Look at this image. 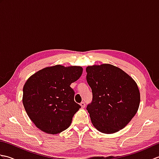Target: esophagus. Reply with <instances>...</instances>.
I'll list each match as a JSON object with an SVG mask.
<instances>
[{"label":"esophagus","mask_w":159,"mask_h":159,"mask_svg":"<svg viewBox=\"0 0 159 159\" xmlns=\"http://www.w3.org/2000/svg\"><path fill=\"white\" fill-rule=\"evenodd\" d=\"M80 107H81L82 109H83V108L85 107V103L84 102H80Z\"/></svg>","instance_id":"1"}]
</instances>
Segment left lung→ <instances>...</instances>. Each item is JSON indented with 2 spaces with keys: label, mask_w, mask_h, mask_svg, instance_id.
Masks as SVG:
<instances>
[{
  "label": "left lung",
  "mask_w": 159,
  "mask_h": 159,
  "mask_svg": "<svg viewBox=\"0 0 159 159\" xmlns=\"http://www.w3.org/2000/svg\"><path fill=\"white\" fill-rule=\"evenodd\" d=\"M86 72L93 94L87 110L93 126L106 134L122 129L139 109L140 93L136 82L124 71L111 64L88 66Z\"/></svg>",
  "instance_id": "obj_1"
}]
</instances>
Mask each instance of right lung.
Returning a JSON list of instances; mask_svg holds the SVG:
<instances>
[{
  "label": "right lung",
  "mask_w": 159,
  "mask_h": 159,
  "mask_svg": "<svg viewBox=\"0 0 159 159\" xmlns=\"http://www.w3.org/2000/svg\"><path fill=\"white\" fill-rule=\"evenodd\" d=\"M82 73L80 66L57 65L40 70L29 78L23 87L22 103L37 128L55 134L70 126L80 108L74 102L70 85Z\"/></svg>",
  "instance_id": "right-lung-1"
}]
</instances>
